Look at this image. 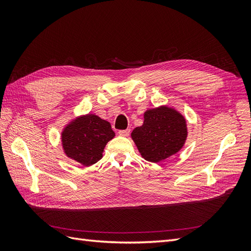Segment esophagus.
Wrapping results in <instances>:
<instances>
[{
  "label": "esophagus",
  "mask_w": 251,
  "mask_h": 251,
  "mask_svg": "<svg viewBox=\"0 0 251 251\" xmlns=\"http://www.w3.org/2000/svg\"><path fill=\"white\" fill-rule=\"evenodd\" d=\"M118 134L120 136H124V137H126V136H128V134H130V130H120Z\"/></svg>",
  "instance_id": "obj_1"
}]
</instances>
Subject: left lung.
Masks as SVG:
<instances>
[{"label":"left lung","mask_w":251,"mask_h":251,"mask_svg":"<svg viewBox=\"0 0 251 251\" xmlns=\"http://www.w3.org/2000/svg\"><path fill=\"white\" fill-rule=\"evenodd\" d=\"M143 118V125L134 128L131 137L147 161H163L183 148L187 126L184 116L177 110L161 105L147 110Z\"/></svg>","instance_id":"obj_1"}]
</instances>
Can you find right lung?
<instances>
[{"mask_svg":"<svg viewBox=\"0 0 251 251\" xmlns=\"http://www.w3.org/2000/svg\"><path fill=\"white\" fill-rule=\"evenodd\" d=\"M115 133L109 121L95 114L73 119L62 132V144L68 158L90 166L102 158L103 149Z\"/></svg>","mask_w":251,"mask_h":251,"instance_id":"1","label":"right lung"}]
</instances>
